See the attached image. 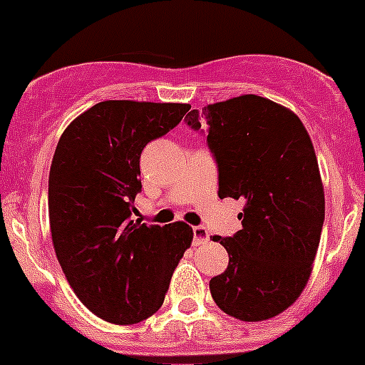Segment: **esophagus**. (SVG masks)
Returning a JSON list of instances; mask_svg holds the SVG:
<instances>
[{"mask_svg":"<svg viewBox=\"0 0 365 365\" xmlns=\"http://www.w3.org/2000/svg\"><path fill=\"white\" fill-rule=\"evenodd\" d=\"M210 240V233L205 226H195L193 228V244L200 246V244H206Z\"/></svg>","mask_w":365,"mask_h":365,"instance_id":"34e87169","label":"esophagus"}]
</instances>
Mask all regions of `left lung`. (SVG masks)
Returning a JSON list of instances; mask_svg holds the SVG:
<instances>
[{
  "instance_id": "obj_1",
  "label": "left lung",
  "mask_w": 365,
  "mask_h": 365,
  "mask_svg": "<svg viewBox=\"0 0 365 365\" xmlns=\"http://www.w3.org/2000/svg\"><path fill=\"white\" fill-rule=\"evenodd\" d=\"M219 166V197L242 199V230L215 235L230 255L210 292L226 315L260 322L304 292L324 224V186L312 137L295 112L246 93L186 115Z\"/></svg>"
}]
</instances>
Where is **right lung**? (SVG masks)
<instances>
[{
  "label": "right lung",
  "instance_id": "1",
  "mask_svg": "<svg viewBox=\"0 0 365 365\" xmlns=\"http://www.w3.org/2000/svg\"><path fill=\"white\" fill-rule=\"evenodd\" d=\"M186 103L101 101L59 137L48 177L53 250L70 287L93 315L135 324L163 306L193 230L132 220L141 152L177 126Z\"/></svg>",
  "mask_w": 365,
  "mask_h": 365
}]
</instances>
